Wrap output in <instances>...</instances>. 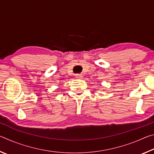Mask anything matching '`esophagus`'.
<instances>
[{
    "label": "esophagus",
    "instance_id": "esophagus-1",
    "mask_svg": "<svg viewBox=\"0 0 154 154\" xmlns=\"http://www.w3.org/2000/svg\"><path fill=\"white\" fill-rule=\"evenodd\" d=\"M83 75L82 74H77L76 75V77L77 78H79V79H82L83 78Z\"/></svg>",
    "mask_w": 154,
    "mask_h": 154
}]
</instances>
